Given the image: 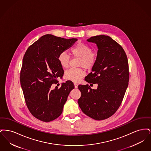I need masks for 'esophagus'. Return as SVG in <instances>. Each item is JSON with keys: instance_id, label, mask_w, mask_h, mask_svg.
Here are the masks:
<instances>
[{"instance_id": "esophagus-1", "label": "esophagus", "mask_w": 151, "mask_h": 151, "mask_svg": "<svg viewBox=\"0 0 151 151\" xmlns=\"http://www.w3.org/2000/svg\"><path fill=\"white\" fill-rule=\"evenodd\" d=\"M74 86H75V88H78V84L77 83H74Z\"/></svg>"}]
</instances>
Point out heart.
Here are the masks:
<instances>
[{
	"mask_svg": "<svg viewBox=\"0 0 151 151\" xmlns=\"http://www.w3.org/2000/svg\"><path fill=\"white\" fill-rule=\"evenodd\" d=\"M71 54L75 58H79V67H83L86 69H91L95 65L97 54L96 51H91L90 46L86 43L78 42L71 50ZM59 65L63 68H67L70 65V59L65 52L61 53L58 57ZM85 75V73L81 69H70L65 73V79L73 82H78Z\"/></svg>",
	"mask_w": 151,
	"mask_h": 151,
	"instance_id": "1",
	"label": "heart"
}]
</instances>
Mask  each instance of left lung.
I'll return each instance as SVG.
<instances>
[{"instance_id":"1","label":"left lung","mask_w":151,"mask_h":151,"mask_svg":"<svg viewBox=\"0 0 151 151\" xmlns=\"http://www.w3.org/2000/svg\"><path fill=\"white\" fill-rule=\"evenodd\" d=\"M87 41L96 43L98 51L97 61L85 80L98 86L92 89L88 84L79 85L78 104L85 114L101 121L113 115L122 103L129 85L128 60L122 46L109 36H94Z\"/></svg>"}]
</instances>
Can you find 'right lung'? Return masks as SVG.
Returning a JSON list of instances; mask_svg holds the SVG:
<instances>
[{
    "label": "right lung",
    "instance_id": "right-lung-1",
    "mask_svg": "<svg viewBox=\"0 0 151 151\" xmlns=\"http://www.w3.org/2000/svg\"><path fill=\"white\" fill-rule=\"evenodd\" d=\"M78 40L51 35L42 36L30 46L22 60L20 84L27 106L31 114L43 122H50L62 114L67 97L74 89L68 80L59 89H51L64 74L58 57Z\"/></svg>",
    "mask_w": 151,
    "mask_h": 151
}]
</instances>
